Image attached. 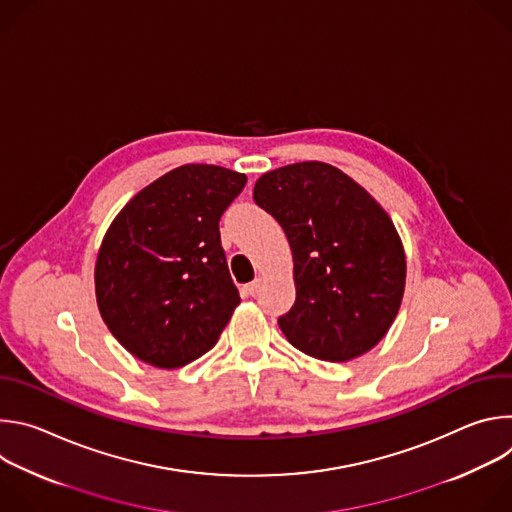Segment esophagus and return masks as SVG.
I'll list each match as a JSON object with an SVG mask.
<instances>
[{"instance_id":"obj_1","label":"esophagus","mask_w":512,"mask_h":512,"mask_svg":"<svg viewBox=\"0 0 512 512\" xmlns=\"http://www.w3.org/2000/svg\"><path fill=\"white\" fill-rule=\"evenodd\" d=\"M263 285V279L261 277H257L255 281H251V283H247L245 287H243V291H245V294L247 296H255L257 294V291H259V287Z\"/></svg>"}]
</instances>
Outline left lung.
<instances>
[{
    "label": "left lung",
    "instance_id": "left-lung-1",
    "mask_svg": "<svg viewBox=\"0 0 512 512\" xmlns=\"http://www.w3.org/2000/svg\"><path fill=\"white\" fill-rule=\"evenodd\" d=\"M253 198L281 225L294 257L296 304L277 322L285 338L330 362L377 346L399 314L407 275L385 208L324 162L263 174Z\"/></svg>",
    "mask_w": 512,
    "mask_h": 512
}]
</instances>
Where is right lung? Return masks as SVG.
<instances>
[{
    "mask_svg": "<svg viewBox=\"0 0 512 512\" xmlns=\"http://www.w3.org/2000/svg\"><path fill=\"white\" fill-rule=\"evenodd\" d=\"M247 176L186 164L139 190L113 218L95 263L103 322L156 369L206 354L241 304L221 247V221Z\"/></svg>",
    "mask_w": 512,
    "mask_h": 512,
    "instance_id": "right-lung-1",
    "label": "right lung"
}]
</instances>
